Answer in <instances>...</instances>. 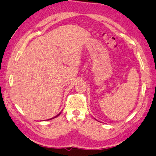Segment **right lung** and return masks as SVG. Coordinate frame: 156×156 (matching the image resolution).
<instances>
[{"mask_svg": "<svg viewBox=\"0 0 156 156\" xmlns=\"http://www.w3.org/2000/svg\"><path fill=\"white\" fill-rule=\"evenodd\" d=\"M58 115H59V114H58ZM58 115H56V116H58ZM56 117H55V118H56Z\"/></svg>", "mask_w": 156, "mask_h": 156, "instance_id": "right-lung-1", "label": "right lung"}]
</instances>
